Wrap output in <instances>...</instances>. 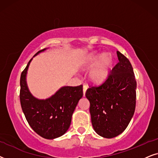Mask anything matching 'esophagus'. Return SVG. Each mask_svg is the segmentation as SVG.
<instances>
[{"instance_id": "esophagus-1", "label": "esophagus", "mask_w": 158, "mask_h": 158, "mask_svg": "<svg viewBox=\"0 0 158 158\" xmlns=\"http://www.w3.org/2000/svg\"><path fill=\"white\" fill-rule=\"evenodd\" d=\"M87 88H88V87L87 85H84L83 86V94H84V96L85 95V93H86V91H87Z\"/></svg>"}]
</instances>
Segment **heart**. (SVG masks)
I'll return each mask as SVG.
<instances>
[{
  "instance_id": "heart-1",
  "label": "heart",
  "mask_w": 158,
  "mask_h": 158,
  "mask_svg": "<svg viewBox=\"0 0 158 158\" xmlns=\"http://www.w3.org/2000/svg\"><path fill=\"white\" fill-rule=\"evenodd\" d=\"M101 58V60L95 65L94 64ZM112 58L109 54H105L101 56L100 54H93L87 58L85 64V67L89 69L92 66L91 70L89 71V77L90 80L93 82H101L106 79L110 70Z\"/></svg>"
}]
</instances>
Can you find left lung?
<instances>
[{"label": "left lung", "instance_id": "1", "mask_svg": "<svg viewBox=\"0 0 158 158\" xmlns=\"http://www.w3.org/2000/svg\"><path fill=\"white\" fill-rule=\"evenodd\" d=\"M118 63L103 83L90 85L85 95L94 131L105 138L121 134L129 125L136 107V81L131 63L117 51Z\"/></svg>", "mask_w": 158, "mask_h": 158}]
</instances>
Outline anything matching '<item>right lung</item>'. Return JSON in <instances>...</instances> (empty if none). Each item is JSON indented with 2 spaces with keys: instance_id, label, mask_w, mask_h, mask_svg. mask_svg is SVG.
Instances as JSON below:
<instances>
[{
  "instance_id": "obj_1",
  "label": "right lung",
  "mask_w": 158,
  "mask_h": 158,
  "mask_svg": "<svg viewBox=\"0 0 158 158\" xmlns=\"http://www.w3.org/2000/svg\"><path fill=\"white\" fill-rule=\"evenodd\" d=\"M45 50H40L35 56ZM31 59L21 74V106L31 129L42 137L52 139L62 136L69 129L73 111L83 96V86L63 87L46 100L34 98L26 82L27 71Z\"/></svg>"
}]
</instances>
